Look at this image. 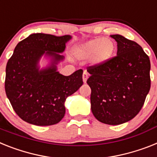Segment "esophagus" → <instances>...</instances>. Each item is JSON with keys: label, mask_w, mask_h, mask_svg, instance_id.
<instances>
[{"label": "esophagus", "mask_w": 157, "mask_h": 157, "mask_svg": "<svg viewBox=\"0 0 157 157\" xmlns=\"http://www.w3.org/2000/svg\"><path fill=\"white\" fill-rule=\"evenodd\" d=\"M83 81H84V83H86L87 81V79H88V77H89V75H88V72H86V71H85V72H83Z\"/></svg>", "instance_id": "1"}]
</instances>
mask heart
Wrapping results in <instances>:
<instances>
[{
	"label": "heart",
	"mask_w": 157,
	"mask_h": 157,
	"mask_svg": "<svg viewBox=\"0 0 157 157\" xmlns=\"http://www.w3.org/2000/svg\"><path fill=\"white\" fill-rule=\"evenodd\" d=\"M115 43L109 38H96L73 48V53L80 60H89L93 64L101 65L108 62L115 52Z\"/></svg>",
	"instance_id": "b5f03b06"
}]
</instances>
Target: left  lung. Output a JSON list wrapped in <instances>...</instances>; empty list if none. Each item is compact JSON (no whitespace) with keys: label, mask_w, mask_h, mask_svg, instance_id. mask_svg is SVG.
Segmentation results:
<instances>
[{"label":"left lung","mask_w":157,"mask_h":157,"mask_svg":"<svg viewBox=\"0 0 157 157\" xmlns=\"http://www.w3.org/2000/svg\"><path fill=\"white\" fill-rule=\"evenodd\" d=\"M117 56L104 64L87 68L91 88V109L102 123L117 125L129 121L143 107L151 87L149 57L141 46L121 35Z\"/></svg>","instance_id":"obj_1"}]
</instances>
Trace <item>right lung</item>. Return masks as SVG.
<instances>
[{
	"instance_id": "1",
	"label": "right lung",
	"mask_w": 157,
	"mask_h": 157,
	"mask_svg": "<svg viewBox=\"0 0 157 157\" xmlns=\"http://www.w3.org/2000/svg\"><path fill=\"white\" fill-rule=\"evenodd\" d=\"M71 38L33 33L16 46L6 65L5 89L12 107L23 121L38 126L59 123L65 114L66 98L83 85L82 69L67 76L56 71V64L64 59L59 53ZM44 54L52 62L39 71L38 62Z\"/></svg>"
}]
</instances>
